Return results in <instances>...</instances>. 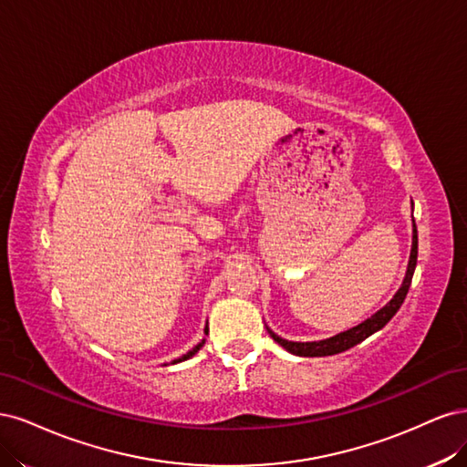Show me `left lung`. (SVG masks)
Here are the masks:
<instances>
[{"instance_id":"left-lung-1","label":"left lung","mask_w":467,"mask_h":467,"mask_svg":"<svg viewBox=\"0 0 467 467\" xmlns=\"http://www.w3.org/2000/svg\"><path fill=\"white\" fill-rule=\"evenodd\" d=\"M415 265H417V227L413 224V246H411V255H410V265H408V274H405L403 285L400 287V291L394 295V298L389 300V303L376 312L372 318L365 320L363 324H358L348 332L337 334L329 339L324 341H308V343H296V341H287L279 336H275L272 329H267L269 336L274 337V341H277L283 349H287L293 355L298 357H326V355H337L348 351L351 348H355L357 343L365 341L368 336H372L374 332H379L382 329L389 320L394 318V314L400 310V306L403 305L405 295L410 291V285L413 279V272H415Z\"/></svg>"}]
</instances>
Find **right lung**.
I'll use <instances>...</instances> for the list:
<instances>
[{
	"mask_svg": "<svg viewBox=\"0 0 467 467\" xmlns=\"http://www.w3.org/2000/svg\"><path fill=\"white\" fill-rule=\"evenodd\" d=\"M205 334H207V329H205ZM202 348H203V341H202V343H198V345H195V348H193L192 351H188V353H186V355H184L182 358H178V360H174V363H180V360H186V358L193 357V355H195V353H198V351H200Z\"/></svg>",
	"mask_w": 467,
	"mask_h": 467,
	"instance_id": "right-lung-1",
	"label": "right lung"
}]
</instances>
